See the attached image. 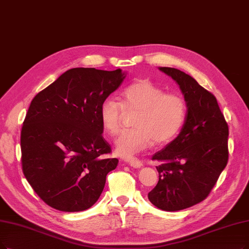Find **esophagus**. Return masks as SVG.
I'll return each mask as SVG.
<instances>
[{"instance_id":"1","label":"esophagus","mask_w":249,"mask_h":249,"mask_svg":"<svg viewBox=\"0 0 249 249\" xmlns=\"http://www.w3.org/2000/svg\"><path fill=\"white\" fill-rule=\"evenodd\" d=\"M130 164L133 167L139 168V167H142L143 166V161L140 160V159H137V158H133L130 160Z\"/></svg>"}]
</instances>
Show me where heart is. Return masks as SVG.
<instances>
[{
    "mask_svg": "<svg viewBox=\"0 0 249 249\" xmlns=\"http://www.w3.org/2000/svg\"><path fill=\"white\" fill-rule=\"evenodd\" d=\"M125 113H137L134 128L116 139L115 149L121 156L132 157L154 143L171 142L186 122L187 103L180 94L165 93L148 79H139L121 92L119 102L108 98L99 108L101 124L111 136L121 132Z\"/></svg>",
    "mask_w": 249,
    "mask_h": 249,
    "instance_id": "1",
    "label": "heart"
}]
</instances>
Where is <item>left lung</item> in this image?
<instances>
[{"label":"left lung","mask_w":249,"mask_h":249,"mask_svg":"<svg viewBox=\"0 0 249 249\" xmlns=\"http://www.w3.org/2000/svg\"><path fill=\"white\" fill-rule=\"evenodd\" d=\"M180 86L187 118L180 134L153 160L159 180L148 199L165 212L185 210L211 193L228 163L229 127L216 98L189 74L172 67L159 68Z\"/></svg>","instance_id":"left-lung-1"}]
</instances>
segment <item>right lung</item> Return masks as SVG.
<instances>
[{
    "instance_id": "add662e5",
    "label": "right lung",
    "mask_w": 249,
    "mask_h": 249,
    "mask_svg": "<svg viewBox=\"0 0 249 249\" xmlns=\"http://www.w3.org/2000/svg\"><path fill=\"white\" fill-rule=\"evenodd\" d=\"M124 77L119 68H71L33 99L21 128L22 172L49 206L82 212L100 197L118 159L107 157L99 108Z\"/></svg>"
}]
</instances>
